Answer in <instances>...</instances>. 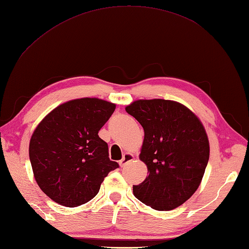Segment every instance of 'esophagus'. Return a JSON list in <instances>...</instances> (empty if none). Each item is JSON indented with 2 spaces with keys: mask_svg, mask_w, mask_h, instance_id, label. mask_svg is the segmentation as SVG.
Masks as SVG:
<instances>
[{
  "mask_svg": "<svg viewBox=\"0 0 249 249\" xmlns=\"http://www.w3.org/2000/svg\"><path fill=\"white\" fill-rule=\"evenodd\" d=\"M134 159V156L132 155V154H130V153H125L124 155V157H123V159H121L120 161H119V164H120V166L123 167V166H124L126 163H128L129 161H132Z\"/></svg>",
  "mask_w": 249,
  "mask_h": 249,
  "instance_id": "1",
  "label": "esophagus"
}]
</instances>
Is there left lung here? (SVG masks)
I'll return each instance as SVG.
<instances>
[{"label": "left lung", "mask_w": 249, "mask_h": 249, "mask_svg": "<svg viewBox=\"0 0 249 249\" xmlns=\"http://www.w3.org/2000/svg\"><path fill=\"white\" fill-rule=\"evenodd\" d=\"M125 111L144 129L140 159L148 176L133 195L157 211H171L190 199L202 181L210 142L195 113L171 100H138Z\"/></svg>", "instance_id": "left-lung-1"}]
</instances>
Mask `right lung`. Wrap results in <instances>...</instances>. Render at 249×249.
Here are the masks:
<instances>
[{"instance_id":"1","label":"right lung","mask_w":249,"mask_h":249,"mask_svg":"<svg viewBox=\"0 0 249 249\" xmlns=\"http://www.w3.org/2000/svg\"><path fill=\"white\" fill-rule=\"evenodd\" d=\"M115 108L98 98L71 100L35 128L29 145L34 178L55 203L75 207L89 202L119 166L109 160L107 143L98 135Z\"/></svg>"}]
</instances>
